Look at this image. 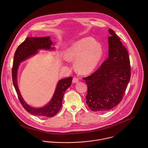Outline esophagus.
I'll return each mask as SVG.
<instances>
[{"instance_id":"esophagus-1","label":"esophagus","mask_w":148,"mask_h":148,"mask_svg":"<svg viewBox=\"0 0 148 148\" xmlns=\"http://www.w3.org/2000/svg\"><path fill=\"white\" fill-rule=\"evenodd\" d=\"M78 82H79V79H78L77 78L74 77V78L73 79V80H72L73 83H77Z\"/></svg>"}]
</instances>
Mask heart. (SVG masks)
Instances as JSON below:
<instances>
[{
	"mask_svg": "<svg viewBox=\"0 0 148 148\" xmlns=\"http://www.w3.org/2000/svg\"><path fill=\"white\" fill-rule=\"evenodd\" d=\"M104 48L91 37H85L74 42L66 51L68 61H75L76 70L87 74L95 69L104 55Z\"/></svg>",
	"mask_w": 148,
	"mask_h": 148,
	"instance_id": "b5f03b06",
	"label": "heart"
}]
</instances>
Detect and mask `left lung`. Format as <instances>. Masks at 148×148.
Returning a JSON list of instances; mask_svg holds the SVG:
<instances>
[{"label": "left lung", "mask_w": 148, "mask_h": 148, "mask_svg": "<svg viewBox=\"0 0 148 148\" xmlns=\"http://www.w3.org/2000/svg\"><path fill=\"white\" fill-rule=\"evenodd\" d=\"M108 58L93 74L83 78L88 92L86 104L93 112L112 109L122 100L131 74L127 51L114 32L109 29Z\"/></svg>", "instance_id": "1"}]
</instances>
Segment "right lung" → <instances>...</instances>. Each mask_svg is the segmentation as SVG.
Instances as JSON below:
<instances>
[{"instance_id":"obj_1","label":"right lung","mask_w":148,"mask_h":148,"mask_svg":"<svg viewBox=\"0 0 148 148\" xmlns=\"http://www.w3.org/2000/svg\"><path fill=\"white\" fill-rule=\"evenodd\" d=\"M52 44L53 42L50 39L49 36L42 38L28 37L19 45L14 55L12 68L13 84L23 108L29 113L35 116L51 117L56 114L62 106V100L65 91L72 84V77L60 80L50 101L46 106L41 108H34L29 106L21 96L17 83V74L20 63L31 56L36 55L39 50L55 49L54 47H51Z\"/></svg>"}]
</instances>
